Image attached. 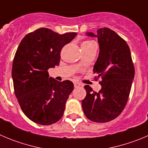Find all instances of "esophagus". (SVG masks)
<instances>
[{
	"label": "esophagus",
	"mask_w": 148,
	"mask_h": 148,
	"mask_svg": "<svg viewBox=\"0 0 148 148\" xmlns=\"http://www.w3.org/2000/svg\"><path fill=\"white\" fill-rule=\"evenodd\" d=\"M82 86V84L81 83H78V82H74V86L75 87H78V86Z\"/></svg>",
	"instance_id": "esophagus-1"
}]
</instances>
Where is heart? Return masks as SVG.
<instances>
[{
    "mask_svg": "<svg viewBox=\"0 0 148 148\" xmlns=\"http://www.w3.org/2000/svg\"><path fill=\"white\" fill-rule=\"evenodd\" d=\"M91 42H92V41H91V40H86V41L83 42L82 44H88V43H91ZM82 44H81V45H82Z\"/></svg>",
    "mask_w": 148,
    "mask_h": 148,
    "instance_id": "1",
    "label": "heart"
}]
</instances>
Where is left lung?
I'll return each instance as SVG.
<instances>
[{
  "label": "left lung",
  "mask_w": 148,
  "mask_h": 148,
  "mask_svg": "<svg viewBox=\"0 0 148 148\" xmlns=\"http://www.w3.org/2000/svg\"><path fill=\"white\" fill-rule=\"evenodd\" d=\"M97 38L99 57L93 71L102 78V88L96 92L88 85L84 88L86 96L82 108L86 118L97 123H105L117 118L124 109L134 77V67L126 42L109 28L97 30V34L87 33Z\"/></svg>",
  "instance_id": "8db88e82"
}]
</instances>
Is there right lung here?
Returning <instances> with one entry per match:
<instances>
[{"mask_svg":"<svg viewBox=\"0 0 148 148\" xmlns=\"http://www.w3.org/2000/svg\"><path fill=\"white\" fill-rule=\"evenodd\" d=\"M76 35L39 28L26 35L18 46L12 73L14 93L25 115L35 123L51 125L62 117L74 86L49 77L48 70L59 65L62 49Z\"/></svg>","mask_w":148,"mask_h":148,"instance_id":"1","label":"right lung"}]
</instances>
